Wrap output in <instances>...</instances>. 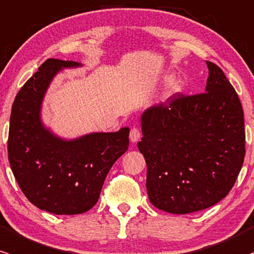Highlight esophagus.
Wrapping results in <instances>:
<instances>
[{
	"label": "esophagus",
	"instance_id": "1",
	"mask_svg": "<svg viewBox=\"0 0 254 254\" xmlns=\"http://www.w3.org/2000/svg\"><path fill=\"white\" fill-rule=\"evenodd\" d=\"M141 138V131L138 127H133L131 130H130V141L131 142H137Z\"/></svg>",
	"mask_w": 254,
	"mask_h": 254
}]
</instances>
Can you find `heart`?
<instances>
[{
	"label": "heart",
	"instance_id": "obj_1",
	"mask_svg": "<svg viewBox=\"0 0 254 254\" xmlns=\"http://www.w3.org/2000/svg\"><path fill=\"white\" fill-rule=\"evenodd\" d=\"M183 89H185V83H183V80H174V82L170 83L169 85V95H175V94L181 93Z\"/></svg>",
	"mask_w": 254,
	"mask_h": 254
}]
</instances>
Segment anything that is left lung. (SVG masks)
<instances>
[{
  "label": "left lung",
  "instance_id": "1",
  "mask_svg": "<svg viewBox=\"0 0 254 254\" xmlns=\"http://www.w3.org/2000/svg\"><path fill=\"white\" fill-rule=\"evenodd\" d=\"M206 65L205 93L175 94L141 116L137 147L147 164L148 197L165 212L186 214L217 204L244 164L241 102L222 69Z\"/></svg>",
  "mask_w": 254,
  "mask_h": 254
}]
</instances>
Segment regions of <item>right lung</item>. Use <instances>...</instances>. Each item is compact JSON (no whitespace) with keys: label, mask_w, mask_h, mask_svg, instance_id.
Here are the masks:
<instances>
[{"label":"right lung","mask_w":254,"mask_h":254,"mask_svg":"<svg viewBox=\"0 0 254 254\" xmlns=\"http://www.w3.org/2000/svg\"><path fill=\"white\" fill-rule=\"evenodd\" d=\"M82 66L48 59L16 94L8 135V159L29 201L54 214H78L99 200L105 178L129 146V127L64 140L41 121L44 94L58 72Z\"/></svg>","instance_id":"add662e5"}]
</instances>
